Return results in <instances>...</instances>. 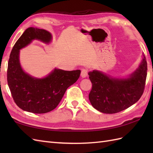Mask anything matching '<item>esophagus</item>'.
Segmentation results:
<instances>
[{"mask_svg":"<svg viewBox=\"0 0 153 153\" xmlns=\"http://www.w3.org/2000/svg\"><path fill=\"white\" fill-rule=\"evenodd\" d=\"M88 75V70L86 69H82V72H81V77H83V78H85Z\"/></svg>","mask_w":153,"mask_h":153,"instance_id":"esophagus-1","label":"esophagus"}]
</instances>
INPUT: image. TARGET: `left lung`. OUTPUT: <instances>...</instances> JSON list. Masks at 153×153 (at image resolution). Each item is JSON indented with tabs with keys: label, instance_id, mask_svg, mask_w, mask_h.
<instances>
[{
	"label": "left lung",
	"instance_id": "1",
	"mask_svg": "<svg viewBox=\"0 0 153 153\" xmlns=\"http://www.w3.org/2000/svg\"><path fill=\"white\" fill-rule=\"evenodd\" d=\"M92 89L89 95L91 105L100 112L114 114L137 102L144 91L147 74L145 55L139 68L128 78H116L98 70L89 72Z\"/></svg>",
	"mask_w": 153,
	"mask_h": 153
}]
</instances>
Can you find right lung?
I'll list each match as a JSON object with an SVG mask.
<instances>
[{"label": "right lung", "mask_w": 153, "mask_h": 153, "mask_svg": "<svg viewBox=\"0 0 153 153\" xmlns=\"http://www.w3.org/2000/svg\"><path fill=\"white\" fill-rule=\"evenodd\" d=\"M34 39L48 43L52 35L46 30L33 27L24 32L10 55L7 82L12 98L19 108L32 113L43 114L56 108L66 89L79 79L81 71H65L55 68L41 79L25 73L19 63V50Z\"/></svg>", "instance_id": "1"}]
</instances>
